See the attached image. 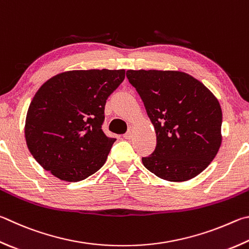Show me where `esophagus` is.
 <instances>
[{
  "label": "esophagus",
  "mask_w": 249,
  "mask_h": 249,
  "mask_svg": "<svg viewBox=\"0 0 249 249\" xmlns=\"http://www.w3.org/2000/svg\"><path fill=\"white\" fill-rule=\"evenodd\" d=\"M123 137L125 139H130V138H132L133 137V127H129V129L127 130V133H125L123 135Z\"/></svg>",
  "instance_id": "1"
}]
</instances>
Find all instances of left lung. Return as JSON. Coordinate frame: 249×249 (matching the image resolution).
I'll list each match as a JSON object with an SVG mask.
<instances>
[{
  "mask_svg": "<svg viewBox=\"0 0 249 249\" xmlns=\"http://www.w3.org/2000/svg\"><path fill=\"white\" fill-rule=\"evenodd\" d=\"M126 76L157 135L155 151L142 159L144 168L170 182H185L200 174L222 142L218 99L183 71L128 70Z\"/></svg>",
  "mask_w": 249,
  "mask_h": 249,
  "instance_id": "obj_1",
  "label": "left lung"
}]
</instances>
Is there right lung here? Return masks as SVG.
Wrapping results in <instances>:
<instances>
[{
  "label": "right lung",
  "instance_id": "add662e5",
  "mask_svg": "<svg viewBox=\"0 0 249 249\" xmlns=\"http://www.w3.org/2000/svg\"><path fill=\"white\" fill-rule=\"evenodd\" d=\"M125 70L69 71L47 80L26 116L29 151L44 170L65 182H79L106 163L115 138L101 126L107 99Z\"/></svg>",
  "mask_w": 249,
  "mask_h": 249
}]
</instances>
